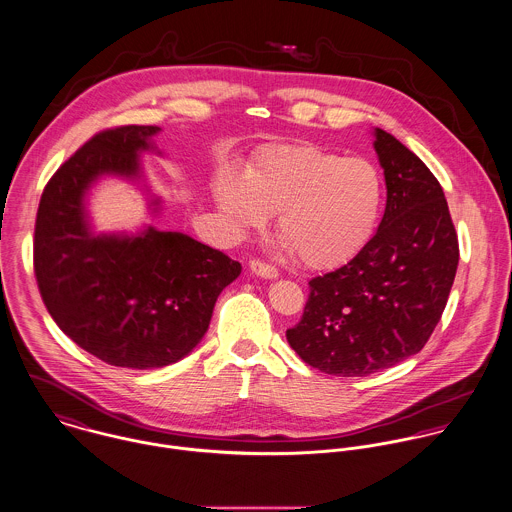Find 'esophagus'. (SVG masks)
Returning <instances> with one entry per match:
<instances>
[{
    "instance_id": "34e87169",
    "label": "esophagus",
    "mask_w": 512,
    "mask_h": 512,
    "mask_svg": "<svg viewBox=\"0 0 512 512\" xmlns=\"http://www.w3.org/2000/svg\"><path fill=\"white\" fill-rule=\"evenodd\" d=\"M249 269H251L257 277H263V279H277V277H279V271H277L273 265H269V263H265V261H259V259L249 261Z\"/></svg>"
}]
</instances>
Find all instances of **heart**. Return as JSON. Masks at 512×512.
<instances>
[{
	"mask_svg": "<svg viewBox=\"0 0 512 512\" xmlns=\"http://www.w3.org/2000/svg\"><path fill=\"white\" fill-rule=\"evenodd\" d=\"M216 204L239 231L277 212V233L310 269H336L371 241L385 200L383 174L363 157L314 145H271L245 172L216 182Z\"/></svg>",
	"mask_w": 512,
	"mask_h": 512,
	"instance_id": "b5f03b06",
	"label": "heart"
}]
</instances>
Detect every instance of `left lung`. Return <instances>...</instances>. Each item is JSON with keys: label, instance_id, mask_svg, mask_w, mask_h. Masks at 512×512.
<instances>
[{"label": "left lung", "instance_id": "obj_1", "mask_svg": "<svg viewBox=\"0 0 512 512\" xmlns=\"http://www.w3.org/2000/svg\"><path fill=\"white\" fill-rule=\"evenodd\" d=\"M373 145L387 184L379 229L347 265L308 283L304 314L286 330L304 363L336 377H367L418 353L442 318L459 261L436 176L379 127Z\"/></svg>", "mask_w": 512, "mask_h": 512}]
</instances>
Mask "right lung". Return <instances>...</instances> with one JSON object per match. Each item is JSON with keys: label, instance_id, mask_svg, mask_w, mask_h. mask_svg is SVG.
<instances>
[{"label": "right lung", "instance_id": "1", "mask_svg": "<svg viewBox=\"0 0 512 512\" xmlns=\"http://www.w3.org/2000/svg\"><path fill=\"white\" fill-rule=\"evenodd\" d=\"M159 131L123 125L94 135L53 174L37 212L33 265L43 302L70 340L114 367L153 369L186 357L241 273L226 253L180 231L90 229V186L106 174L139 178V153L155 151Z\"/></svg>", "mask_w": 512, "mask_h": 512}]
</instances>
